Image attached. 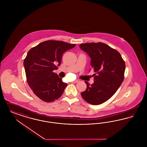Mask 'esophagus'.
Returning <instances> with one entry per match:
<instances>
[{
  "instance_id": "obj_1",
  "label": "esophagus",
  "mask_w": 147,
  "mask_h": 147,
  "mask_svg": "<svg viewBox=\"0 0 147 147\" xmlns=\"http://www.w3.org/2000/svg\"><path fill=\"white\" fill-rule=\"evenodd\" d=\"M80 82V80H78V79H76V80H75L74 81V83H78V82Z\"/></svg>"
}]
</instances>
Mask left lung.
Wrapping results in <instances>:
<instances>
[{
	"label": "left lung",
	"instance_id": "1",
	"mask_svg": "<svg viewBox=\"0 0 147 147\" xmlns=\"http://www.w3.org/2000/svg\"><path fill=\"white\" fill-rule=\"evenodd\" d=\"M79 47L91 58V66L96 74L94 83L81 92L85 101L91 105L104 103L118 90L123 81L125 61L119 52L101 42L80 44Z\"/></svg>",
	"mask_w": 147,
	"mask_h": 147
}]
</instances>
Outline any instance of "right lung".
I'll list each match as a JSON object with an SVG mask.
<instances>
[{
	"label": "right lung",
	"mask_w": 147,
	"mask_h": 147,
	"mask_svg": "<svg viewBox=\"0 0 147 147\" xmlns=\"http://www.w3.org/2000/svg\"><path fill=\"white\" fill-rule=\"evenodd\" d=\"M76 45L49 40L39 43L28 51L24 61L27 82L42 101L52 102L63 94L67 84L53 71L61 65L63 53Z\"/></svg>",
	"instance_id": "right-lung-1"
}]
</instances>
